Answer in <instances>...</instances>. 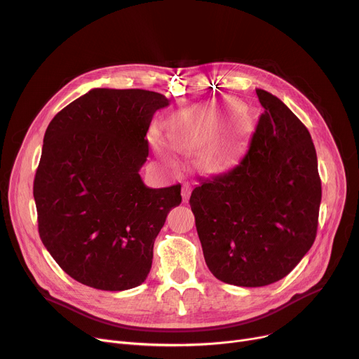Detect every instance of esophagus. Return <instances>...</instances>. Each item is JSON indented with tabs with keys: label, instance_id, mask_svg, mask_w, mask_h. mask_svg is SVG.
I'll list each match as a JSON object with an SVG mask.
<instances>
[{
	"label": "esophagus",
	"instance_id": "1",
	"mask_svg": "<svg viewBox=\"0 0 359 359\" xmlns=\"http://www.w3.org/2000/svg\"><path fill=\"white\" fill-rule=\"evenodd\" d=\"M191 192H192L191 184H189V183H183V186H182V199H183V202L189 201Z\"/></svg>",
	"mask_w": 359,
	"mask_h": 359
}]
</instances>
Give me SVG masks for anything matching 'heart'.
Here are the masks:
<instances>
[{
  "label": "heart",
  "instance_id": "b5f03b06",
  "mask_svg": "<svg viewBox=\"0 0 359 359\" xmlns=\"http://www.w3.org/2000/svg\"><path fill=\"white\" fill-rule=\"evenodd\" d=\"M218 125L219 118L214 107L192 106L170 118L167 123L170 141L157 129L151 130L149 141L168 164H176V148L194 151L206 145L199 160L202 168L221 170L227 167L233 158L236 134L233 130H225L215 136Z\"/></svg>",
  "mask_w": 359,
  "mask_h": 359
}]
</instances>
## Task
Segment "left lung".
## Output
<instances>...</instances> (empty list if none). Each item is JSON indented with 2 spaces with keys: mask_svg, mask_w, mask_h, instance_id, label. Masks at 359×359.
<instances>
[{
  "mask_svg": "<svg viewBox=\"0 0 359 359\" xmlns=\"http://www.w3.org/2000/svg\"><path fill=\"white\" fill-rule=\"evenodd\" d=\"M248 149L227 173L191 195L198 236L212 275L237 287H265L287 276L313 246L322 182L309 129L273 94Z\"/></svg>",
  "mask_w": 359,
  "mask_h": 359,
  "instance_id": "8db88e82",
  "label": "left lung"
}]
</instances>
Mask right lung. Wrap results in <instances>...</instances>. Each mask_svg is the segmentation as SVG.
I'll return each instance as SVG.
<instances>
[{
  "label": "right lung",
  "instance_id": "right-lung-1",
  "mask_svg": "<svg viewBox=\"0 0 359 359\" xmlns=\"http://www.w3.org/2000/svg\"><path fill=\"white\" fill-rule=\"evenodd\" d=\"M163 94L140 88H93L56 113L43 138L33 196L39 236L75 280L103 291L141 285L154 240L180 184L145 186L140 170Z\"/></svg>",
  "mask_w": 359,
  "mask_h": 359
}]
</instances>
